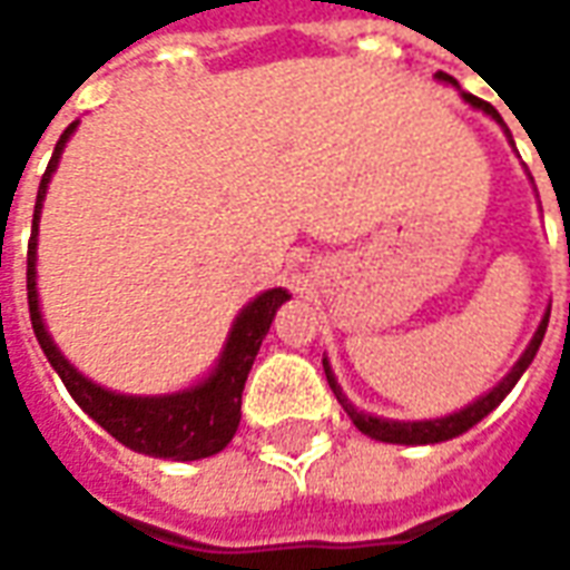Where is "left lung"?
<instances>
[{
    "mask_svg": "<svg viewBox=\"0 0 570 570\" xmlns=\"http://www.w3.org/2000/svg\"><path fill=\"white\" fill-rule=\"evenodd\" d=\"M436 79L445 81V85H458V81H454L452 76H445V72H436ZM464 100L473 106V109H482L485 116L494 118L498 125H503V118L498 116V109H494L491 104L479 100V97H473V94H464ZM547 323H550V311L543 314V321H540L538 333H534V338H531V345L525 347V354L519 357V363H515L513 370L503 375L498 387H491L489 394L479 396L476 403H470L466 409L454 412V415H445V419L391 421V419H375V415H366V412H360L354 403H347V396L342 394V387H338V382H335V375H333V370H330V363H326V360H323V372H326V382H330V387H333L335 400L342 403V409H345L347 415H351V421L357 424L360 433H366V436H372V440L400 442V445H430V442H445V440H452V436H461V433H466V430L473 428V424H479V421L489 415L491 409L501 403L503 396L513 391V384L522 379V372L531 366V360H534V354H538L540 342H543V333H547Z\"/></svg>",
    "mask_w": 570,
    "mask_h": 570,
    "instance_id": "left-lung-1",
    "label": "left lung"
}]
</instances>
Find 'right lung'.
I'll return each mask as SVG.
<instances>
[{
    "label": "right lung",
    "mask_w": 570,
    "mask_h": 570,
    "mask_svg": "<svg viewBox=\"0 0 570 570\" xmlns=\"http://www.w3.org/2000/svg\"><path fill=\"white\" fill-rule=\"evenodd\" d=\"M79 121H72L55 146V155L48 161V170L39 183L36 195V210H32V235L27 247V302H30L32 333L42 345L45 357L55 366L60 382L67 384L72 400L91 415L106 433H112L121 445L134 452L151 454V458H170V461H198L210 454L223 452L235 436L240 424V394L253 370V360L259 354V345L268 326L274 321V311L284 305L289 293L286 289H268L249 302L247 308L237 314L235 326L228 333L225 351L216 370L195 387L167 396H125L112 394L100 384L88 382L76 366L69 363L51 335L45 330L42 311H39V293H36V235H39V213H42L45 191L51 183V174L57 170L60 151L67 146Z\"/></svg>",
    "instance_id": "right-lung-1"
}]
</instances>
